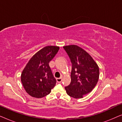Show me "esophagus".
I'll use <instances>...</instances> for the list:
<instances>
[{
	"label": "esophagus",
	"instance_id": "obj_1",
	"mask_svg": "<svg viewBox=\"0 0 122 122\" xmlns=\"http://www.w3.org/2000/svg\"><path fill=\"white\" fill-rule=\"evenodd\" d=\"M61 81H62V78H56V81L58 83H60L61 82Z\"/></svg>",
	"mask_w": 122,
	"mask_h": 122
}]
</instances>
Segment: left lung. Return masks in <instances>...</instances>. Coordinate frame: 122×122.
Returning a JSON list of instances; mask_svg holds the SVG:
<instances>
[{"instance_id":"obj_1","label":"left lung","mask_w":122,"mask_h":122,"mask_svg":"<svg viewBox=\"0 0 122 122\" xmlns=\"http://www.w3.org/2000/svg\"><path fill=\"white\" fill-rule=\"evenodd\" d=\"M63 48L72 64L71 81L65 87L66 92L71 97L81 98L92 92L97 84L99 67L93 58L79 46L70 45Z\"/></svg>"}]
</instances>
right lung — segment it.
Masks as SVG:
<instances>
[{
	"mask_svg": "<svg viewBox=\"0 0 122 122\" xmlns=\"http://www.w3.org/2000/svg\"><path fill=\"white\" fill-rule=\"evenodd\" d=\"M59 49L57 46H46L29 60L21 74V81L26 93L34 98L47 96L56 86L49 63Z\"/></svg>",
	"mask_w": 122,
	"mask_h": 122,
	"instance_id": "1",
	"label": "right lung"
}]
</instances>
